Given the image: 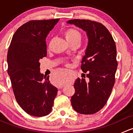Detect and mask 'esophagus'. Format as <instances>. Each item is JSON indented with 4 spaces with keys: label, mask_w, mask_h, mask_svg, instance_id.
Wrapping results in <instances>:
<instances>
[{
    "label": "esophagus",
    "mask_w": 133,
    "mask_h": 133,
    "mask_svg": "<svg viewBox=\"0 0 133 133\" xmlns=\"http://www.w3.org/2000/svg\"><path fill=\"white\" fill-rule=\"evenodd\" d=\"M62 88H63V86H60V87H58V89H62Z\"/></svg>",
    "instance_id": "obj_1"
}]
</instances>
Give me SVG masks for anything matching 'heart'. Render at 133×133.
<instances>
[{"mask_svg": "<svg viewBox=\"0 0 133 133\" xmlns=\"http://www.w3.org/2000/svg\"><path fill=\"white\" fill-rule=\"evenodd\" d=\"M65 37L69 43L81 41L82 35L79 31L74 28H69L65 31ZM66 76L64 73H57L55 78V85H62L66 82Z\"/></svg>", "mask_w": 133, "mask_h": 133, "instance_id": "1", "label": "heart"}]
</instances>
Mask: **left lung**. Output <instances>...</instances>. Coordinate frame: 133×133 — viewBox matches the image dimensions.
Wrapping results in <instances>:
<instances>
[{
    "instance_id": "1",
    "label": "left lung",
    "mask_w": 133,
    "mask_h": 133,
    "mask_svg": "<svg viewBox=\"0 0 133 133\" xmlns=\"http://www.w3.org/2000/svg\"><path fill=\"white\" fill-rule=\"evenodd\" d=\"M67 23L84 30L88 38L81 65L88 78L75 80L72 106L83 115L96 113L105 105L115 84L118 66L116 44L108 29L99 22L73 19Z\"/></svg>"
}]
</instances>
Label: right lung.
Returning <instances> with one entry per match:
<instances>
[{"label": "right lung", "mask_w": 133, "mask_h": 133, "mask_svg": "<svg viewBox=\"0 0 133 133\" xmlns=\"http://www.w3.org/2000/svg\"><path fill=\"white\" fill-rule=\"evenodd\" d=\"M59 18L31 21L13 35L8 52V73L18 105L29 115H49L58 89L40 71V60L46 57L45 38Z\"/></svg>", "instance_id": "right-lung-1"}]
</instances>
